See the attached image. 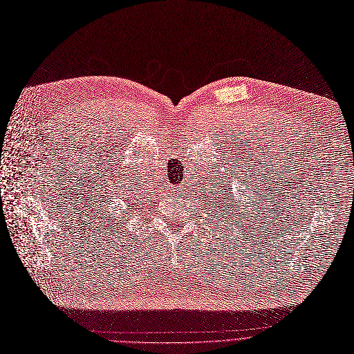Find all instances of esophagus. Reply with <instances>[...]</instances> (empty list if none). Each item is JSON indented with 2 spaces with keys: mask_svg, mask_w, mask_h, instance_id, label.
<instances>
[{
  "mask_svg": "<svg viewBox=\"0 0 354 354\" xmlns=\"http://www.w3.org/2000/svg\"><path fill=\"white\" fill-rule=\"evenodd\" d=\"M179 191H180V187H175V188H174V192H175V194H179Z\"/></svg>",
  "mask_w": 354,
  "mask_h": 354,
  "instance_id": "34e87169",
  "label": "esophagus"
}]
</instances>
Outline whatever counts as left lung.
I'll return each mask as SVG.
<instances>
[{
    "label": "left lung",
    "instance_id": "1",
    "mask_svg": "<svg viewBox=\"0 0 354 354\" xmlns=\"http://www.w3.org/2000/svg\"><path fill=\"white\" fill-rule=\"evenodd\" d=\"M227 194H228V192H227ZM218 198H220V196H218ZM233 204H234V199H232V201H230V198L225 196V198H223V201H220V204H215V205L211 204V205L220 208V209H214V211H215V214L218 215V217H221V214H223V215H227L225 211H232ZM218 205H221L220 207H218Z\"/></svg>",
    "mask_w": 354,
    "mask_h": 354
}]
</instances>
